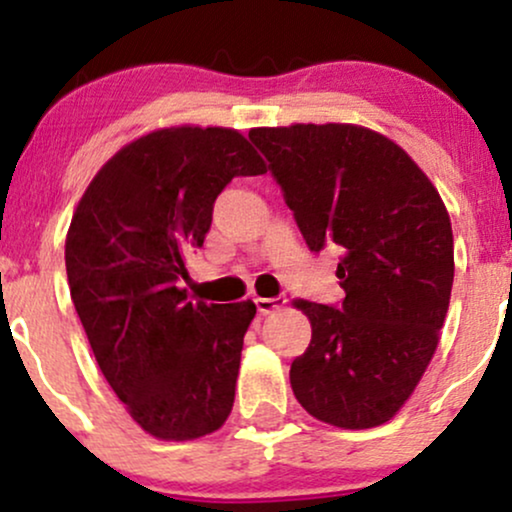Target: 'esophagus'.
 <instances>
[{
  "instance_id": "34e87169",
  "label": "esophagus",
  "mask_w": 512,
  "mask_h": 512,
  "mask_svg": "<svg viewBox=\"0 0 512 512\" xmlns=\"http://www.w3.org/2000/svg\"><path fill=\"white\" fill-rule=\"evenodd\" d=\"M255 305L262 315H272L286 308V298H255Z\"/></svg>"
}]
</instances>
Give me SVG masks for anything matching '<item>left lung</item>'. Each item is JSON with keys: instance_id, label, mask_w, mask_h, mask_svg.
<instances>
[{"instance_id": "left-lung-1", "label": "left lung", "mask_w": 512, "mask_h": 512, "mask_svg": "<svg viewBox=\"0 0 512 512\" xmlns=\"http://www.w3.org/2000/svg\"><path fill=\"white\" fill-rule=\"evenodd\" d=\"M310 250L339 245L342 308L296 301L313 337L291 387L317 421H390L426 373L448 315L455 252L436 185L402 146L361 125L255 127Z\"/></svg>"}]
</instances>
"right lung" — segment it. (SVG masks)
Segmentation results:
<instances>
[{"mask_svg":"<svg viewBox=\"0 0 512 512\" xmlns=\"http://www.w3.org/2000/svg\"><path fill=\"white\" fill-rule=\"evenodd\" d=\"M267 163L233 127L175 125L122 146L88 182L64 243L69 293L98 368L158 440L226 424L257 308L187 298L185 252L202 248L216 197Z\"/></svg>","mask_w":512,"mask_h":512,"instance_id":"right-lung-1","label":"right lung"}]
</instances>
